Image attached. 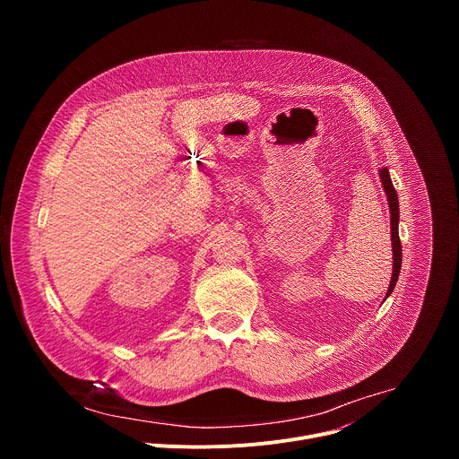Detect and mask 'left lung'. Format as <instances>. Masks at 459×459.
Here are the masks:
<instances>
[{
    "label": "left lung",
    "mask_w": 459,
    "mask_h": 459,
    "mask_svg": "<svg viewBox=\"0 0 459 459\" xmlns=\"http://www.w3.org/2000/svg\"><path fill=\"white\" fill-rule=\"evenodd\" d=\"M379 178H381V185L385 188V194H386V202H388V211H390V238H392V278H390V285H388V290H386V296L388 298L392 294V290H394L396 287V281H398V276H400V271H402V241H400V232H398V223H400V205H398V192L394 188V185H392L390 181V174H388V169L383 167L379 170Z\"/></svg>",
    "instance_id": "1"
}]
</instances>
